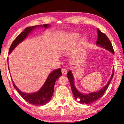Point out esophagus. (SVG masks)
Listing matches in <instances>:
<instances>
[{"mask_svg": "<svg viewBox=\"0 0 124 124\" xmlns=\"http://www.w3.org/2000/svg\"><path fill=\"white\" fill-rule=\"evenodd\" d=\"M62 74H63V75H66V74H67V70L66 69V68H62Z\"/></svg>", "mask_w": 124, "mask_h": 124, "instance_id": "esophagus-1", "label": "esophagus"}]
</instances>
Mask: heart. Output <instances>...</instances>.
<instances>
[{
    "label": "heart",
    "instance_id": "b5f03b06",
    "mask_svg": "<svg viewBox=\"0 0 124 124\" xmlns=\"http://www.w3.org/2000/svg\"><path fill=\"white\" fill-rule=\"evenodd\" d=\"M79 37V35L78 33H74L71 34L70 35V39L71 40H75L78 39ZM87 42V40L85 38H83L80 41V44L82 46H85V45H86Z\"/></svg>",
    "mask_w": 124,
    "mask_h": 124
}]
</instances>
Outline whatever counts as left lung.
I'll list each match as a JSON object with an SVG mask.
<instances>
[{
	"label": "left lung",
	"mask_w": 124,
	"mask_h": 124,
	"mask_svg": "<svg viewBox=\"0 0 124 124\" xmlns=\"http://www.w3.org/2000/svg\"><path fill=\"white\" fill-rule=\"evenodd\" d=\"M97 31L98 39L97 41V45L106 49V50L109 51L111 53L114 54V49L109 38L107 37L105 34L103 33L99 29H97ZM114 68L113 70H112V74L111 78H110V80H109L105 86L102 88L100 90L97 92L87 93V94H84V93L79 92L78 90L76 89L75 85H74V78L71 70H70L67 73V78L70 81L71 91H72L74 97H75L76 100L78 99V102L80 103L87 104L91 103L102 97L104 92H105L107 88H108L110 83L112 77H113L114 75Z\"/></svg>",
	"instance_id": "obj_1"
}]
</instances>
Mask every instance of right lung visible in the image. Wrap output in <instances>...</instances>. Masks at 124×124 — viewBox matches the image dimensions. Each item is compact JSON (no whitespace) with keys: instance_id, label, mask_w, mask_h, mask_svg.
Returning <instances> with one entry per match:
<instances>
[{"instance_id":"add662e5","label":"right lung","mask_w":124,"mask_h":124,"mask_svg":"<svg viewBox=\"0 0 124 124\" xmlns=\"http://www.w3.org/2000/svg\"><path fill=\"white\" fill-rule=\"evenodd\" d=\"M49 26H50V25L49 24H46L26 27V28L25 29L23 32H21L18 35L17 38H16L12 43L9 48V54L12 53V51L16 48V46H17V45H18L21 42H22L25 39L27 35L29 34L31 32V31H32L33 30L35 29L37 27H44L46 29L49 27ZM7 61L8 70H9V66H8V59H7ZM61 76H62V73L60 68H58V69L52 71L50 74H49L45 84L41 87V89L38 92L31 93L22 92L15 85L12 79V81L13 84V86L15 87L16 90L17 91L21 97L25 100L27 102L31 104H33V105L35 106H43L48 103V102L50 100L54 93L55 82H56L57 79Z\"/></svg>"}]
</instances>
